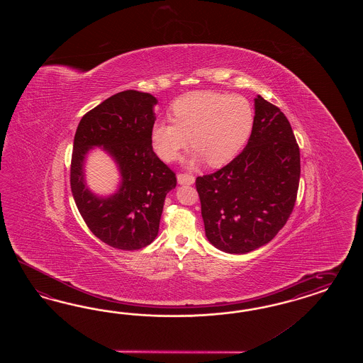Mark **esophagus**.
<instances>
[{"label": "esophagus", "instance_id": "esophagus-1", "mask_svg": "<svg viewBox=\"0 0 363 363\" xmlns=\"http://www.w3.org/2000/svg\"><path fill=\"white\" fill-rule=\"evenodd\" d=\"M177 181L179 185H193L196 178L191 174H178L177 176Z\"/></svg>", "mask_w": 363, "mask_h": 363}]
</instances>
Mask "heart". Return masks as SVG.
Returning <instances> with one entry per match:
<instances>
[{"instance_id":"heart-1","label":"heart","mask_w":363,"mask_h":363,"mask_svg":"<svg viewBox=\"0 0 363 363\" xmlns=\"http://www.w3.org/2000/svg\"><path fill=\"white\" fill-rule=\"evenodd\" d=\"M172 121L154 123L150 140L154 152L173 162L189 145L194 152L187 165L203 160L218 167L230 162L246 145L254 125L252 104L238 94L194 91L172 105Z\"/></svg>"}]
</instances>
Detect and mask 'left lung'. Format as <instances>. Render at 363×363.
I'll return each mask as SVG.
<instances>
[{
    "instance_id": "1",
    "label": "left lung",
    "mask_w": 363,
    "mask_h": 363,
    "mask_svg": "<svg viewBox=\"0 0 363 363\" xmlns=\"http://www.w3.org/2000/svg\"><path fill=\"white\" fill-rule=\"evenodd\" d=\"M246 147L218 172L196 179L206 238L220 252L246 254L272 241L297 199L299 147L285 114L254 99Z\"/></svg>"
}]
</instances>
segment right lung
<instances>
[{
  "mask_svg": "<svg viewBox=\"0 0 363 363\" xmlns=\"http://www.w3.org/2000/svg\"><path fill=\"white\" fill-rule=\"evenodd\" d=\"M157 102L137 90L117 93L88 111L74 135L72 194L90 231L114 249L138 250L155 240L166 194L177 185L152 146ZM94 147H102L121 172L119 189L110 196L93 194L84 181V161Z\"/></svg>",
  "mask_w": 363,
  "mask_h": 363,
  "instance_id": "add662e5",
  "label": "right lung"
}]
</instances>
